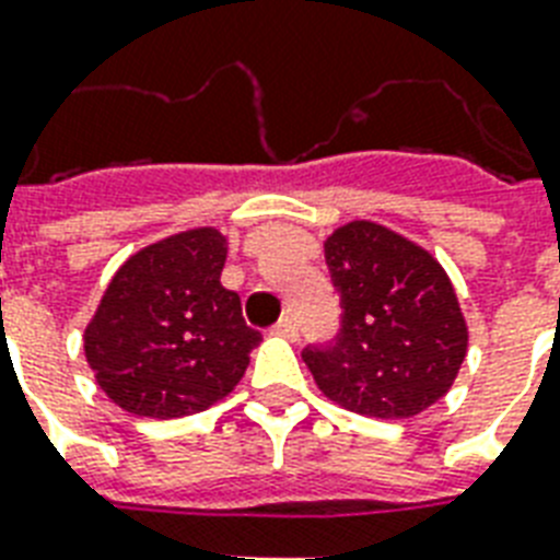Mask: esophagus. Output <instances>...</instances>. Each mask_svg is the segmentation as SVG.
<instances>
[{
  "label": "esophagus",
  "mask_w": 560,
  "mask_h": 560,
  "mask_svg": "<svg viewBox=\"0 0 560 560\" xmlns=\"http://www.w3.org/2000/svg\"><path fill=\"white\" fill-rule=\"evenodd\" d=\"M272 331L279 334V337H288V340H296V334H299V325L293 316H281L279 323L272 325Z\"/></svg>",
  "instance_id": "1"
}]
</instances>
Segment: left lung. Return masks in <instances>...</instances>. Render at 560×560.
Segmentation results:
<instances>
[{
  "label": "left lung",
  "mask_w": 560,
  "mask_h": 560,
  "mask_svg": "<svg viewBox=\"0 0 560 560\" xmlns=\"http://www.w3.org/2000/svg\"><path fill=\"white\" fill-rule=\"evenodd\" d=\"M340 331L302 351L316 386L372 418H409L442 398L468 328L442 264L386 226L354 220L325 241Z\"/></svg>",
  "instance_id": "8db88e82"
}]
</instances>
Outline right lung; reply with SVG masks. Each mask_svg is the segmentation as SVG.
I'll use <instances>...</instances> for the list:
<instances>
[{
	"mask_svg": "<svg viewBox=\"0 0 560 560\" xmlns=\"http://www.w3.org/2000/svg\"><path fill=\"white\" fill-rule=\"evenodd\" d=\"M226 237L191 229L144 246L113 276L83 334L95 381L133 416L183 418L235 389L261 331L220 284Z\"/></svg>",
	"mask_w": 560,
	"mask_h": 560,
	"instance_id": "obj_1",
	"label": "right lung"
}]
</instances>
